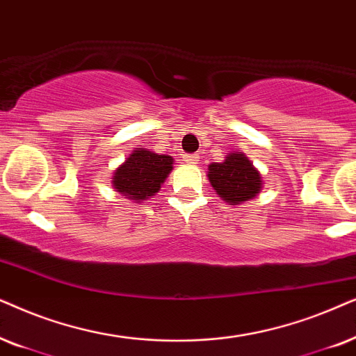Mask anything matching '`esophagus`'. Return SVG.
Here are the masks:
<instances>
[{"label":"esophagus","mask_w":356,"mask_h":356,"mask_svg":"<svg viewBox=\"0 0 356 356\" xmlns=\"http://www.w3.org/2000/svg\"><path fill=\"white\" fill-rule=\"evenodd\" d=\"M184 161H186L187 164H197L198 161H200V156H198V154H184Z\"/></svg>","instance_id":"1"}]
</instances>
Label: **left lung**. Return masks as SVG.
<instances>
[{
	"label": "left lung",
	"instance_id": "1",
	"mask_svg": "<svg viewBox=\"0 0 356 356\" xmlns=\"http://www.w3.org/2000/svg\"><path fill=\"white\" fill-rule=\"evenodd\" d=\"M208 181L227 203L239 205L262 191V177L244 153H231L222 163L208 165Z\"/></svg>",
	"mask_w": 356,
	"mask_h": 356
}]
</instances>
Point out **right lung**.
Returning <instances> with one entry per match:
<instances>
[{"instance_id":"1","label":"right lung","mask_w":356,"mask_h":356,"mask_svg":"<svg viewBox=\"0 0 356 356\" xmlns=\"http://www.w3.org/2000/svg\"><path fill=\"white\" fill-rule=\"evenodd\" d=\"M172 158L136 148L125 163L113 172V188L127 198L143 202L153 197L172 170Z\"/></svg>"}]
</instances>
